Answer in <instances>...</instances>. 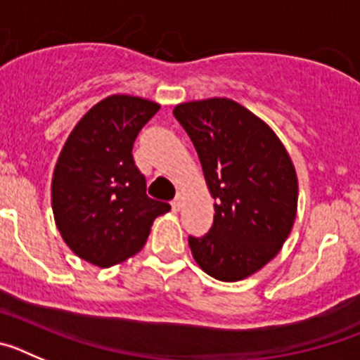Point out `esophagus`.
Returning a JSON list of instances; mask_svg holds the SVG:
<instances>
[{
  "mask_svg": "<svg viewBox=\"0 0 360 360\" xmlns=\"http://www.w3.org/2000/svg\"><path fill=\"white\" fill-rule=\"evenodd\" d=\"M171 207H173L174 212L182 211V207H184V196L182 195H176V198H174L173 202H171Z\"/></svg>",
  "mask_w": 360,
  "mask_h": 360,
  "instance_id": "1",
  "label": "esophagus"
}]
</instances>
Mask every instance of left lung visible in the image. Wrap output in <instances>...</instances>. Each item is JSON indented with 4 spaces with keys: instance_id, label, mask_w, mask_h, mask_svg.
<instances>
[{
    "instance_id": "8db88e82",
    "label": "left lung",
    "mask_w": 360,
    "mask_h": 360,
    "mask_svg": "<svg viewBox=\"0 0 360 360\" xmlns=\"http://www.w3.org/2000/svg\"><path fill=\"white\" fill-rule=\"evenodd\" d=\"M173 115L198 153L214 221L189 236L195 262L219 281H240L281 250L297 211V174L269 124L231 98L178 104Z\"/></svg>"
}]
</instances>
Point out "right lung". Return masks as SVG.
Segmentation results:
<instances>
[{"label": "right lung", "instance_id": "add662e5", "mask_svg": "<svg viewBox=\"0 0 360 360\" xmlns=\"http://www.w3.org/2000/svg\"><path fill=\"white\" fill-rule=\"evenodd\" d=\"M160 104L110 95L70 133L52 178V209L63 240L81 259L117 265L144 247L155 218L171 205L146 195L131 149Z\"/></svg>", "mask_w": 360, "mask_h": 360}]
</instances>
